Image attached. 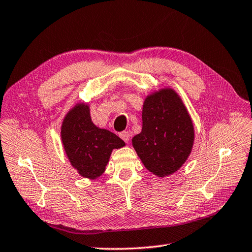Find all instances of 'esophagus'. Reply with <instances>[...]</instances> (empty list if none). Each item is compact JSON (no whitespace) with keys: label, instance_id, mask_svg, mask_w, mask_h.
Listing matches in <instances>:
<instances>
[{"label":"esophagus","instance_id":"1","mask_svg":"<svg viewBox=\"0 0 252 252\" xmlns=\"http://www.w3.org/2000/svg\"><path fill=\"white\" fill-rule=\"evenodd\" d=\"M120 137H121L125 142H128V141H129V139H130V132H129V131H123V132L121 133V135H120Z\"/></svg>","mask_w":252,"mask_h":252}]
</instances>
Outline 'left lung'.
Instances as JSON below:
<instances>
[{"label": "left lung", "instance_id": "1", "mask_svg": "<svg viewBox=\"0 0 252 252\" xmlns=\"http://www.w3.org/2000/svg\"><path fill=\"white\" fill-rule=\"evenodd\" d=\"M193 142L191 116L173 89H159L145 98L142 130L132 138L145 168L161 178L171 175L186 163Z\"/></svg>", "mask_w": 252, "mask_h": 252}]
</instances>
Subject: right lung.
<instances>
[{
  "label": "right lung",
  "instance_id": "obj_1",
  "mask_svg": "<svg viewBox=\"0 0 252 252\" xmlns=\"http://www.w3.org/2000/svg\"><path fill=\"white\" fill-rule=\"evenodd\" d=\"M61 140L71 165L88 179L101 176L113 149L125 145L115 133L94 124L88 104L83 102L76 103L65 115L61 126Z\"/></svg>",
  "mask_w": 252,
  "mask_h": 252
}]
</instances>
